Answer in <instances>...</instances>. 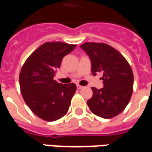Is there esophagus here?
Segmentation results:
<instances>
[{
  "label": "esophagus",
  "instance_id": "esophagus-1",
  "mask_svg": "<svg viewBox=\"0 0 152 152\" xmlns=\"http://www.w3.org/2000/svg\"><path fill=\"white\" fill-rule=\"evenodd\" d=\"M76 87H77V89H83L84 88H85V86H80V85H77V86H76Z\"/></svg>",
  "mask_w": 152,
  "mask_h": 152
}]
</instances>
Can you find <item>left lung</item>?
Returning <instances> with one entry per match:
<instances>
[{
  "label": "left lung",
  "instance_id": "1",
  "mask_svg": "<svg viewBox=\"0 0 152 152\" xmlns=\"http://www.w3.org/2000/svg\"><path fill=\"white\" fill-rule=\"evenodd\" d=\"M91 60L94 76L102 72L103 88L92 87V98L87 101L90 111L105 119L115 117L126 107L133 93L134 74L124 56L104 43L86 42L80 45Z\"/></svg>",
  "mask_w": 152,
  "mask_h": 152
}]
</instances>
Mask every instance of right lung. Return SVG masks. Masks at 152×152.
I'll list each match as a JSON object with an SVG mask.
<instances>
[{
	"instance_id": "obj_1",
	"label": "right lung",
	"mask_w": 152,
	"mask_h": 152,
	"mask_svg": "<svg viewBox=\"0 0 152 152\" xmlns=\"http://www.w3.org/2000/svg\"><path fill=\"white\" fill-rule=\"evenodd\" d=\"M76 45L46 42L28 57L19 74L23 98L31 112L46 121H54L65 115L76 86L58 84L53 80L63 57Z\"/></svg>"
}]
</instances>
